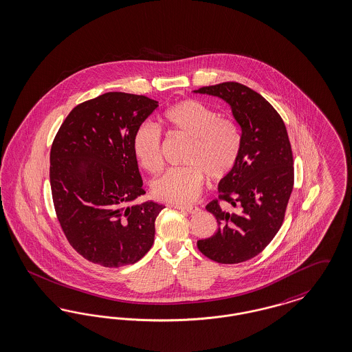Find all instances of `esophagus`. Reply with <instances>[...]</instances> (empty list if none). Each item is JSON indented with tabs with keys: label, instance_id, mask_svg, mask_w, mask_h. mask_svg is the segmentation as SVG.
I'll list each match as a JSON object with an SVG mask.
<instances>
[{
	"label": "esophagus",
	"instance_id": "obj_1",
	"mask_svg": "<svg viewBox=\"0 0 352 352\" xmlns=\"http://www.w3.org/2000/svg\"><path fill=\"white\" fill-rule=\"evenodd\" d=\"M173 208L179 209V210H185L189 214H196V213L199 212V208L196 206V205H173Z\"/></svg>",
	"mask_w": 352,
	"mask_h": 352
}]
</instances>
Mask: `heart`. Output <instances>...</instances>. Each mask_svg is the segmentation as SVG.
Wrapping results in <instances>:
<instances>
[{"label": "heart", "instance_id": "obj_1", "mask_svg": "<svg viewBox=\"0 0 352 352\" xmlns=\"http://www.w3.org/2000/svg\"><path fill=\"white\" fill-rule=\"evenodd\" d=\"M162 121L182 137L190 139L185 167L169 168L155 179L153 196L162 201L185 204L196 199L205 183L228 177L238 164L242 151V133L232 118L219 117L213 107L188 98L168 107ZM133 153L139 166L155 173L163 166L160 130L144 123L133 139Z\"/></svg>", "mask_w": 352, "mask_h": 352}]
</instances>
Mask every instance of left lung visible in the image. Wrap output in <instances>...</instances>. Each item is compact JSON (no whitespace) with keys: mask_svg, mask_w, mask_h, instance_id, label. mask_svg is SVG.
I'll use <instances>...</instances> for the list:
<instances>
[{"mask_svg":"<svg viewBox=\"0 0 352 352\" xmlns=\"http://www.w3.org/2000/svg\"><path fill=\"white\" fill-rule=\"evenodd\" d=\"M195 92L225 100L242 129L238 164L218 184V199L206 205L218 229L197 247L217 263H242L259 255L283 225L294 183L291 142L274 107L243 84L229 81Z\"/></svg>","mask_w":352,"mask_h":352,"instance_id":"1","label":"left lung"}]
</instances>
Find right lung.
<instances>
[{
    "instance_id": "1",
    "label": "right lung",
    "mask_w": 352,
    "mask_h": 352,
    "mask_svg": "<svg viewBox=\"0 0 352 352\" xmlns=\"http://www.w3.org/2000/svg\"><path fill=\"white\" fill-rule=\"evenodd\" d=\"M157 107L146 96L105 93L74 107L54 139L50 183L56 217L69 245L92 263L134 264L153 245L164 206L130 204L146 193L133 139Z\"/></svg>"
}]
</instances>
